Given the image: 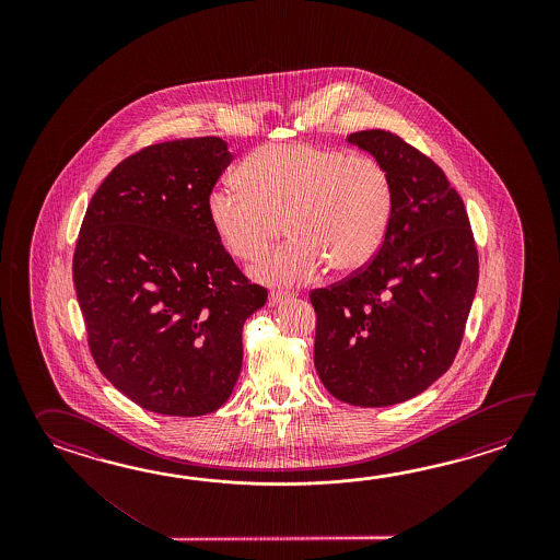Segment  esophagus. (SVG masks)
I'll use <instances>...</instances> for the list:
<instances>
[{"label":"esophagus","instance_id":"obj_1","mask_svg":"<svg viewBox=\"0 0 560 560\" xmlns=\"http://www.w3.org/2000/svg\"><path fill=\"white\" fill-rule=\"evenodd\" d=\"M292 296H294L292 292H284V290H272V292H270V304H280L282 300H288V298Z\"/></svg>","mask_w":560,"mask_h":560}]
</instances>
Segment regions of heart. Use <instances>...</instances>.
<instances>
[{
  "instance_id": "1",
  "label": "heart",
  "mask_w": 560,
  "mask_h": 560,
  "mask_svg": "<svg viewBox=\"0 0 560 560\" xmlns=\"http://www.w3.org/2000/svg\"><path fill=\"white\" fill-rule=\"evenodd\" d=\"M394 206L388 170L372 155L314 143H268L252 152L238 179L208 191L206 212L234 258H260L282 234L290 240L252 268L262 284L310 282L330 266L357 272L381 248Z\"/></svg>"
}]
</instances>
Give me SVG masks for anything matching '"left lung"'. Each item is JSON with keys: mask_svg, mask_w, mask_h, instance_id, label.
<instances>
[{"mask_svg": "<svg viewBox=\"0 0 560 560\" xmlns=\"http://www.w3.org/2000/svg\"><path fill=\"white\" fill-rule=\"evenodd\" d=\"M394 186L390 222L364 268L310 292L314 364L334 398L390 406L451 369L478 284L465 202L429 155L386 130L350 133Z\"/></svg>", "mask_w": 560, "mask_h": 560, "instance_id": "left-lung-1", "label": "left lung"}]
</instances>
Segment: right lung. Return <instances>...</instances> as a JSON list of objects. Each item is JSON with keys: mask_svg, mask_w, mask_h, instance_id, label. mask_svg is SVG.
<instances>
[{"mask_svg": "<svg viewBox=\"0 0 560 560\" xmlns=\"http://www.w3.org/2000/svg\"><path fill=\"white\" fill-rule=\"evenodd\" d=\"M232 154L214 136L154 143L114 167L88 203L73 284L100 372L166 417L224 405L242 369V326L268 300L206 212Z\"/></svg>", "mask_w": 560, "mask_h": 560, "instance_id": "add662e5", "label": "right lung"}]
</instances>
